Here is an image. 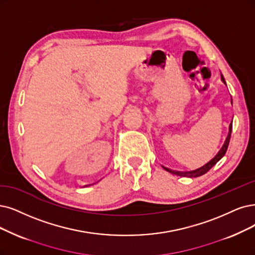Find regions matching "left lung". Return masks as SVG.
I'll return each mask as SVG.
<instances>
[{
  "label": "left lung",
  "mask_w": 255,
  "mask_h": 255,
  "mask_svg": "<svg viewBox=\"0 0 255 255\" xmlns=\"http://www.w3.org/2000/svg\"><path fill=\"white\" fill-rule=\"evenodd\" d=\"M221 78H222V81L226 84V82H225V79H224V77H223V74H221ZM231 131H232V122H231V124L229 125V133H228V136H227V138H226V140H225V143H224V145H223V147H222V149L220 150L219 151V153L216 154L211 161L209 162V163H207L206 165H204L203 167H201V168H199V169H196V170H192V171H186V172H182V171H174V170H171V169H168V168H166V167H163L166 171H168V172H170V173H172V174H175V175H178V176H186V177H199V176H201V175H204L205 173H207L208 172L210 169L218 163L220 159L225 155V153H226V151H227V149H228V146H229V142H230V137H231Z\"/></svg>",
  "instance_id": "obj_1"
}]
</instances>
